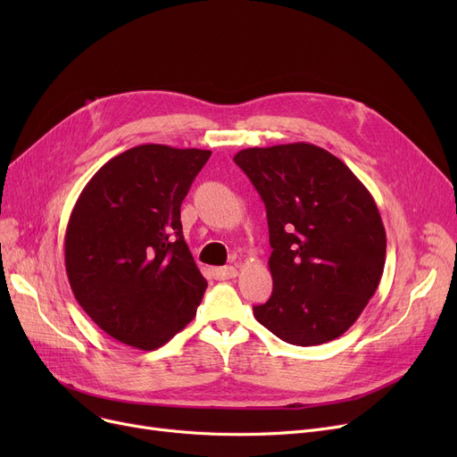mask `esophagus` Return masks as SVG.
I'll return each mask as SVG.
<instances>
[{
  "label": "esophagus",
  "instance_id": "esophagus-1",
  "mask_svg": "<svg viewBox=\"0 0 457 457\" xmlns=\"http://www.w3.org/2000/svg\"><path fill=\"white\" fill-rule=\"evenodd\" d=\"M237 274H238V270L235 267H219L212 270V276L216 279H231V278H237Z\"/></svg>",
  "mask_w": 457,
  "mask_h": 457
}]
</instances>
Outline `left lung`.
Masks as SVG:
<instances>
[{
    "label": "left lung",
    "mask_w": 457,
    "mask_h": 457,
    "mask_svg": "<svg viewBox=\"0 0 457 457\" xmlns=\"http://www.w3.org/2000/svg\"><path fill=\"white\" fill-rule=\"evenodd\" d=\"M233 161L267 207L272 296L253 315L276 337L324 345L359 319L386 265V228L367 187L307 142L246 148Z\"/></svg>",
    "instance_id": "1"
}]
</instances>
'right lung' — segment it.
Listing matches in <instances>:
<instances>
[{"label": "right lung", "instance_id": "1", "mask_svg": "<svg viewBox=\"0 0 457 457\" xmlns=\"http://www.w3.org/2000/svg\"><path fill=\"white\" fill-rule=\"evenodd\" d=\"M209 150L142 144L85 185L64 237V265L85 313L112 339L155 350L192 319L207 281L181 231V202Z\"/></svg>", "mask_w": 457, "mask_h": 457}]
</instances>
